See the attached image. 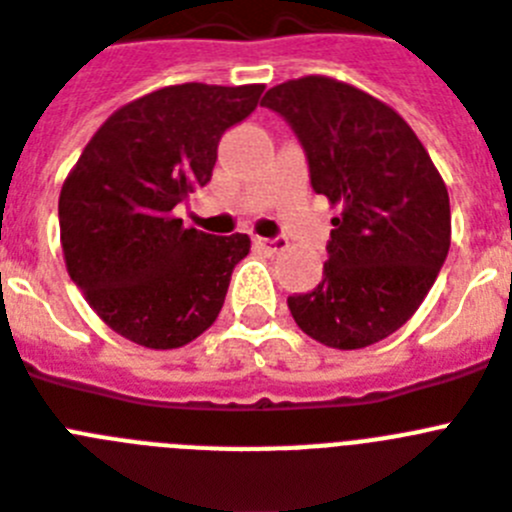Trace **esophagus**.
<instances>
[{
    "instance_id": "esophagus-1",
    "label": "esophagus",
    "mask_w": 512,
    "mask_h": 512,
    "mask_svg": "<svg viewBox=\"0 0 512 512\" xmlns=\"http://www.w3.org/2000/svg\"><path fill=\"white\" fill-rule=\"evenodd\" d=\"M257 247L268 249V252H281V249L289 247V242L283 236H276V239H265V236H255Z\"/></svg>"
}]
</instances>
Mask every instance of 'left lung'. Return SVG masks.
Wrapping results in <instances>:
<instances>
[{
	"label": "left lung",
	"mask_w": 512,
	"mask_h": 512,
	"mask_svg": "<svg viewBox=\"0 0 512 512\" xmlns=\"http://www.w3.org/2000/svg\"><path fill=\"white\" fill-rule=\"evenodd\" d=\"M317 195L336 205L322 281L289 296L296 325L330 349H364L411 320L450 249V197L398 111L325 75L270 88Z\"/></svg>",
	"instance_id": "8db88e82"
}]
</instances>
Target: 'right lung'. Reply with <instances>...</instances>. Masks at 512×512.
Here are the masks:
<instances>
[{
	"instance_id": "right-lung-1",
	"label": "right lung",
	"mask_w": 512,
	"mask_h": 512,
	"mask_svg": "<svg viewBox=\"0 0 512 512\" xmlns=\"http://www.w3.org/2000/svg\"><path fill=\"white\" fill-rule=\"evenodd\" d=\"M263 90L184 83L135 98L98 127L64 179L67 273L127 341L179 349L216 322L249 236L184 229L174 208L210 182L218 140Z\"/></svg>"
}]
</instances>
